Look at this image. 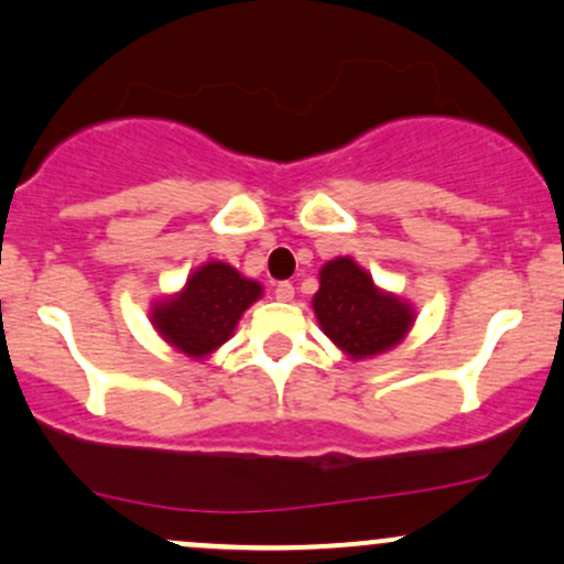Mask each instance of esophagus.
<instances>
[{
  "mask_svg": "<svg viewBox=\"0 0 564 564\" xmlns=\"http://www.w3.org/2000/svg\"><path fill=\"white\" fill-rule=\"evenodd\" d=\"M275 300L292 302L294 300V283H289V281L278 283V286H275Z\"/></svg>",
  "mask_w": 564,
  "mask_h": 564,
  "instance_id": "1",
  "label": "esophagus"
}]
</instances>
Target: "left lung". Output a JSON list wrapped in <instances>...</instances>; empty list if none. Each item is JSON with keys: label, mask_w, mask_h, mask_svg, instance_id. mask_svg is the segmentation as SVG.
<instances>
[{"label": "left lung", "mask_w": 564, "mask_h": 564, "mask_svg": "<svg viewBox=\"0 0 564 564\" xmlns=\"http://www.w3.org/2000/svg\"><path fill=\"white\" fill-rule=\"evenodd\" d=\"M313 311L324 332L352 358L393 348L414 318L410 305L377 292L372 278L348 257L324 264Z\"/></svg>", "instance_id": "left-lung-1"}]
</instances>
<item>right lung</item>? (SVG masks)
Instances as JSON below:
<instances>
[{
	"mask_svg": "<svg viewBox=\"0 0 564 564\" xmlns=\"http://www.w3.org/2000/svg\"><path fill=\"white\" fill-rule=\"evenodd\" d=\"M259 296L257 281L225 262H208L192 272L182 294L154 307L152 321L173 348L206 356L232 337L238 318Z\"/></svg>",
	"mask_w": 564,
	"mask_h": 564,
	"instance_id": "add662e5",
	"label": "right lung"
}]
</instances>
